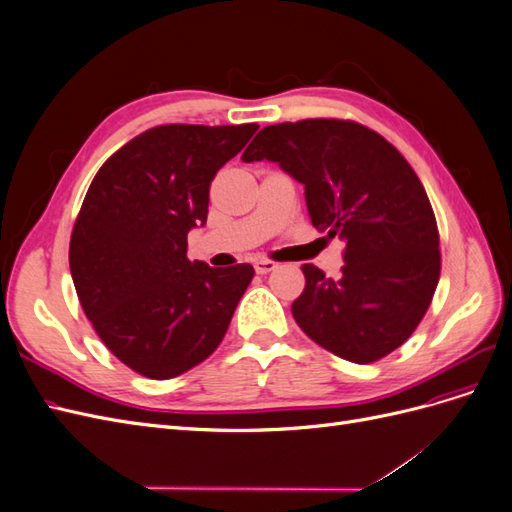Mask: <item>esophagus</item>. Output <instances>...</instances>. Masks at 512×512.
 <instances>
[{"mask_svg":"<svg viewBox=\"0 0 512 512\" xmlns=\"http://www.w3.org/2000/svg\"><path fill=\"white\" fill-rule=\"evenodd\" d=\"M254 269H256L258 275H267L273 269H277V262H273V260H256L254 262Z\"/></svg>","mask_w":512,"mask_h":512,"instance_id":"obj_1","label":"esophagus"}]
</instances>
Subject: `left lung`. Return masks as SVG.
I'll return each mask as SVG.
<instances>
[{
  "mask_svg": "<svg viewBox=\"0 0 512 512\" xmlns=\"http://www.w3.org/2000/svg\"><path fill=\"white\" fill-rule=\"evenodd\" d=\"M243 162L271 160L305 185L312 224L344 239L342 277L303 265L292 303L303 333L346 361L367 365L414 333L440 280V235L408 160L350 119H301L262 128Z\"/></svg>",
  "mask_w": 512,
  "mask_h": 512,
  "instance_id": "1",
  "label": "left lung"
}]
</instances>
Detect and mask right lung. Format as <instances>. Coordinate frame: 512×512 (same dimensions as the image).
<instances>
[{
	"label": "right lung",
	"mask_w": 512,
	"mask_h": 512,
	"mask_svg": "<svg viewBox=\"0 0 512 512\" xmlns=\"http://www.w3.org/2000/svg\"><path fill=\"white\" fill-rule=\"evenodd\" d=\"M256 123H168L134 136L91 181L70 237V271L98 337L136 374L168 380L224 339L254 267L188 258L215 173Z\"/></svg>",
	"instance_id": "right-lung-1"
}]
</instances>
